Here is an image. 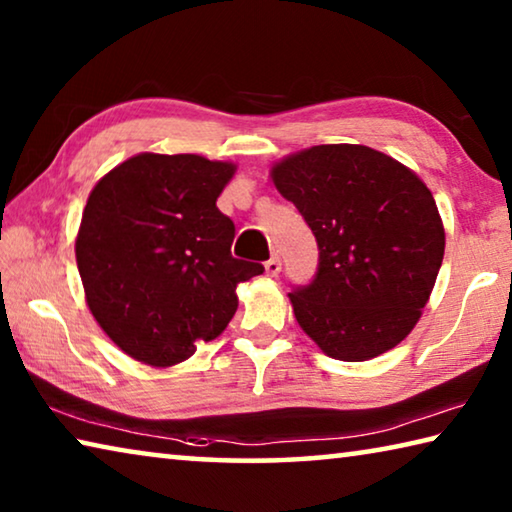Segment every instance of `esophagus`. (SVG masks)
Instances as JSON below:
<instances>
[{
  "label": "esophagus",
  "mask_w": 512,
  "mask_h": 512,
  "mask_svg": "<svg viewBox=\"0 0 512 512\" xmlns=\"http://www.w3.org/2000/svg\"><path fill=\"white\" fill-rule=\"evenodd\" d=\"M264 268H266V275H271V277H275L277 273H280V268H282V262H280V257L277 255H273L271 259H268V262L264 264Z\"/></svg>",
  "instance_id": "34e87169"
}]
</instances>
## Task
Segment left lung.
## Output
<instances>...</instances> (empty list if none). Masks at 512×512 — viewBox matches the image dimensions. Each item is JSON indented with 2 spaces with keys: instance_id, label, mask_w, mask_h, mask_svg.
Returning <instances> with one entry per match:
<instances>
[{
  "instance_id": "8db88e82",
  "label": "left lung",
  "mask_w": 512,
  "mask_h": 512,
  "mask_svg": "<svg viewBox=\"0 0 512 512\" xmlns=\"http://www.w3.org/2000/svg\"><path fill=\"white\" fill-rule=\"evenodd\" d=\"M271 176L318 244L314 280L289 293L300 327L341 361L395 348L418 323L445 255L427 185L361 144L311 146Z\"/></svg>"
}]
</instances>
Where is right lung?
Segmentation results:
<instances>
[{
	"mask_svg": "<svg viewBox=\"0 0 512 512\" xmlns=\"http://www.w3.org/2000/svg\"><path fill=\"white\" fill-rule=\"evenodd\" d=\"M232 173L192 153H140L92 189L76 264L92 316L133 359H189L228 327L237 284L264 273L230 253L235 223L216 198Z\"/></svg>",
	"mask_w": 512,
	"mask_h": 512,
	"instance_id": "add662e5",
	"label": "right lung"
}]
</instances>
